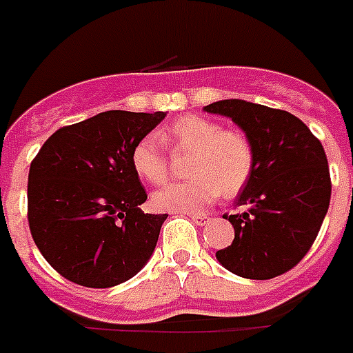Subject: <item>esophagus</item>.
I'll list each match as a JSON object with an SVG mask.
<instances>
[{
	"label": "esophagus",
	"mask_w": 353,
	"mask_h": 353,
	"mask_svg": "<svg viewBox=\"0 0 353 353\" xmlns=\"http://www.w3.org/2000/svg\"><path fill=\"white\" fill-rule=\"evenodd\" d=\"M190 217H192L193 221L197 225H206L208 223V217L203 216V214H190Z\"/></svg>",
	"instance_id": "34e87169"
}]
</instances>
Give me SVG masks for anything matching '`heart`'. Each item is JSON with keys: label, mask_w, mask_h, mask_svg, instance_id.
Instances as JSON below:
<instances>
[{"label": "heart", "mask_w": 353, "mask_h": 353, "mask_svg": "<svg viewBox=\"0 0 353 353\" xmlns=\"http://www.w3.org/2000/svg\"><path fill=\"white\" fill-rule=\"evenodd\" d=\"M173 152H190L186 174L192 179L167 184L152 195V205L163 212H201L221 193L234 197L248 186L255 171V147L245 132L223 128L199 115L176 119L160 134ZM132 167L148 184H161L169 161L154 137H143L132 148Z\"/></svg>", "instance_id": "1"}]
</instances>
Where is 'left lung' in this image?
I'll list each match as a JSON object with an SVG mask.
<instances>
[{"label":"left lung","mask_w":353,"mask_h":353,"mask_svg":"<svg viewBox=\"0 0 353 353\" xmlns=\"http://www.w3.org/2000/svg\"><path fill=\"white\" fill-rule=\"evenodd\" d=\"M205 111L230 117L255 147V171L230 214L234 240L216 253L229 272L272 279L292 270L316 240L330 208L324 147L298 117L245 100H221Z\"/></svg>","instance_id":"obj_1"}]
</instances>
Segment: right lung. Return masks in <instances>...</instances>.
Returning <instances> with one entry per match:
<instances>
[{
    "instance_id": "obj_1",
    "label": "right lung",
    "mask_w": 353,
    "mask_h": 353,
    "mask_svg": "<svg viewBox=\"0 0 353 353\" xmlns=\"http://www.w3.org/2000/svg\"><path fill=\"white\" fill-rule=\"evenodd\" d=\"M163 111H104L48 137L29 167L28 221L48 264L89 288L128 281L152 255L167 214L139 208L147 192L132 148Z\"/></svg>"
}]
</instances>
